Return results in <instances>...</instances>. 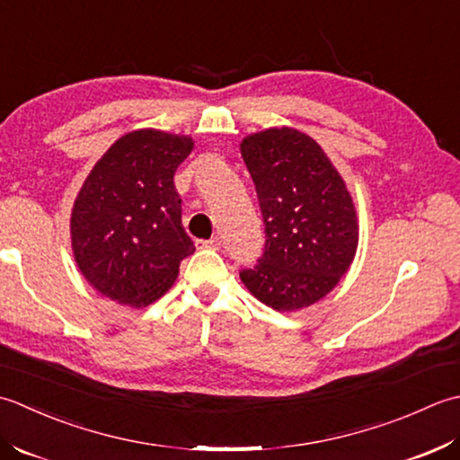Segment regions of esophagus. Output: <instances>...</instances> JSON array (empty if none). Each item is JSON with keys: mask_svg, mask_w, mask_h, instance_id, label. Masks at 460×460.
Returning a JSON list of instances; mask_svg holds the SVG:
<instances>
[{"mask_svg": "<svg viewBox=\"0 0 460 460\" xmlns=\"http://www.w3.org/2000/svg\"><path fill=\"white\" fill-rule=\"evenodd\" d=\"M222 246V240L217 236L212 240H196V248H212V250H218Z\"/></svg>", "mask_w": 460, "mask_h": 460, "instance_id": "obj_1", "label": "esophagus"}]
</instances>
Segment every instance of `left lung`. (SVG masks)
Listing matches in <instances>:
<instances>
[{"label":"left lung","mask_w":460,"mask_h":460,"mask_svg":"<svg viewBox=\"0 0 460 460\" xmlns=\"http://www.w3.org/2000/svg\"><path fill=\"white\" fill-rule=\"evenodd\" d=\"M264 218V254L240 279L261 304L296 312L340 284L358 252L359 224L341 174L312 137L266 128L242 140Z\"/></svg>","instance_id":"left-lung-1"}]
</instances>
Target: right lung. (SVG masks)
<instances>
[{
    "instance_id": "right-lung-1",
    "label": "right lung",
    "mask_w": 460,
    "mask_h": 460,
    "mask_svg": "<svg viewBox=\"0 0 460 460\" xmlns=\"http://www.w3.org/2000/svg\"><path fill=\"white\" fill-rule=\"evenodd\" d=\"M184 135L140 128L111 145L75 199L71 246L81 274L112 302L145 307L168 292L194 252L174 172L192 153Z\"/></svg>"
}]
</instances>
